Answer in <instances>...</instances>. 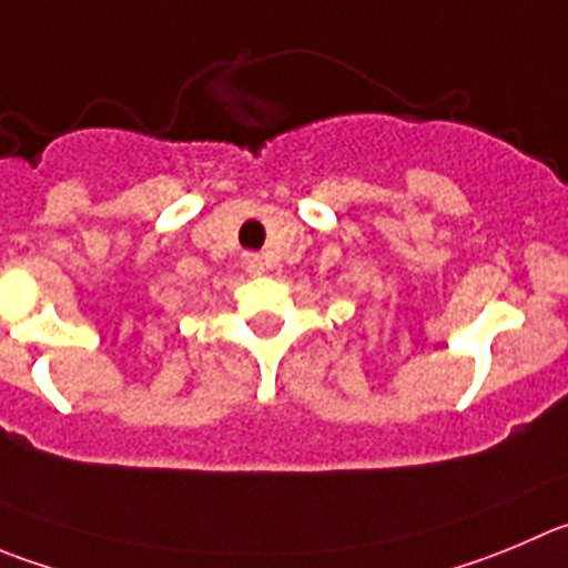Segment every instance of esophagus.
I'll use <instances>...</instances> for the list:
<instances>
[{
	"mask_svg": "<svg viewBox=\"0 0 568 568\" xmlns=\"http://www.w3.org/2000/svg\"><path fill=\"white\" fill-rule=\"evenodd\" d=\"M242 264H245V270L251 275H262L264 273V262H262V256H258V253H245V256H242Z\"/></svg>",
	"mask_w": 568,
	"mask_h": 568,
	"instance_id": "34e87169",
	"label": "esophagus"
}]
</instances>
